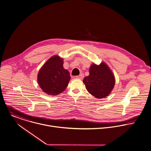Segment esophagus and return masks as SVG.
<instances>
[{
    "label": "esophagus",
    "mask_w": 151,
    "mask_h": 151,
    "mask_svg": "<svg viewBox=\"0 0 151 151\" xmlns=\"http://www.w3.org/2000/svg\"><path fill=\"white\" fill-rule=\"evenodd\" d=\"M84 74H81L80 75L76 76V77L77 78H78V79H81H81H83V78H84Z\"/></svg>",
    "instance_id": "1"
}]
</instances>
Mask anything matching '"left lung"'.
<instances>
[{"mask_svg": "<svg viewBox=\"0 0 151 151\" xmlns=\"http://www.w3.org/2000/svg\"><path fill=\"white\" fill-rule=\"evenodd\" d=\"M90 74L83 80L87 90L97 99H104L111 92L115 85V77L105 63L93 64L90 67Z\"/></svg>", "mask_w": 151, "mask_h": 151, "instance_id": "left-lung-1", "label": "left lung"}]
</instances>
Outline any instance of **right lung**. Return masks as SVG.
Returning <instances> with one entry per match:
<instances>
[{"mask_svg": "<svg viewBox=\"0 0 151 151\" xmlns=\"http://www.w3.org/2000/svg\"><path fill=\"white\" fill-rule=\"evenodd\" d=\"M70 78V73L63 67V59L58 55H54L39 70L37 81L45 93L55 96L65 90Z\"/></svg>", "mask_w": 151, "mask_h": 151, "instance_id": "obj_1", "label": "right lung"}]
</instances>
